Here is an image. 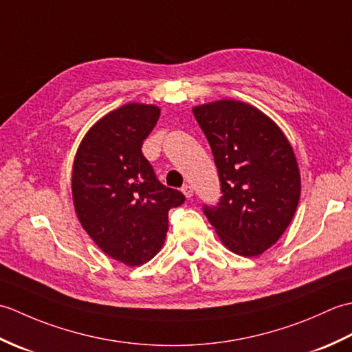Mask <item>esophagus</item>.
Wrapping results in <instances>:
<instances>
[{
    "instance_id": "obj_1",
    "label": "esophagus",
    "mask_w": 352,
    "mask_h": 352,
    "mask_svg": "<svg viewBox=\"0 0 352 352\" xmlns=\"http://www.w3.org/2000/svg\"><path fill=\"white\" fill-rule=\"evenodd\" d=\"M182 192L184 193L186 198H192L193 197V189H192V186H189V184H184L183 188H182Z\"/></svg>"
}]
</instances>
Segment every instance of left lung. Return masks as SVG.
<instances>
[{"label": "left lung", "instance_id": "8db88e82", "mask_svg": "<svg viewBox=\"0 0 352 352\" xmlns=\"http://www.w3.org/2000/svg\"><path fill=\"white\" fill-rule=\"evenodd\" d=\"M192 110L210 144L223 193L204 213L226 248L257 257L283 236L300 203L294 148L280 126L248 102L218 100Z\"/></svg>", "mask_w": 352, "mask_h": 352}]
</instances>
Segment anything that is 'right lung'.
Returning a JSON list of instances; mask_svg holds the SVG:
<instances>
[{
    "mask_svg": "<svg viewBox=\"0 0 352 352\" xmlns=\"http://www.w3.org/2000/svg\"><path fill=\"white\" fill-rule=\"evenodd\" d=\"M160 118L154 104L129 102L109 111L85 134L72 164L77 218L98 248L126 266L162 250L168 213L184 195L155 178L142 144Z\"/></svg>",
    "mask_w": 352,
    "mask_h": 352,
    "instance_id": "right-lung-1",
    "label": "right lung"
}]
</instances>
